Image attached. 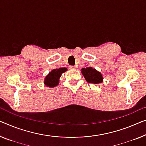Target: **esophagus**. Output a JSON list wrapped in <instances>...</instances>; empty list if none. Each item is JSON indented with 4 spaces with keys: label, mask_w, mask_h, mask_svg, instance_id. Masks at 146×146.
Returning <instances> with one entry per match:
<instances>
[{
    "label": "esophagus",
    "mask_w": 146,
    "mask_h": 146,
    "mask_svg": "<svg viewBox=\"0 0 146 146\" xmlns=\"http://www.w3.org/2000/svg\"><path fill=\"white\" fill-rule=\"evenodd\" d=\"M69 69H75L76 67L75 66H70V67H69Z\"/></svg>",
    "instance_id": "1"
}]
</instances>
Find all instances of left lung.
<instances>
[{"instance_id":"1","label":"left lung","mask_w":146,"mask_h":146,"mask_svg":"<svg viewBox=\"0 0 146 146\" xmlns=\"http://www.w3.org/2000/svg\"><path fill=\"white\" fill-rule=\"evenodd\" d=\"M81 73L84 76V79L89 83L96 84H100L102 83L104 80L102 74L95 68H92V67L82 68Z\"/></svg>"}]
</instances>
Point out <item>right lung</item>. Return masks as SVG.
Returning <instances> with one entry per match:
<instances>
[{
    "mask_svg": "<svg viewBox=\"0 0 146 146\" xmlns=\"http://www.w3.org/2000/svg\"><path fill=\"white\" fill-rule=\"evenodd\" d=\"M67 70L66 67H60L52 70L46 76L44 80V84L46 86L49 88H54L59 84L60 78L62 73Z\"/></svg>",
    "mask_w": 146,
    "mask_h": 146,
    "instance_id": "1",
    "label": "right lung"
}]
</instances>
